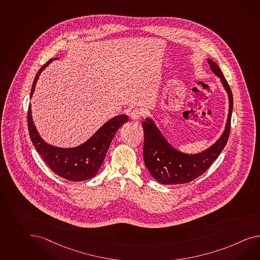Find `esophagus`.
<instances>
[{"label":"esophagus","mask_w":260,"mask_h":260,"mask_svg":"<svg viewBox=\"0 0 260 260\" xmlns=\"http://www.w3.org/2000/svg\"><path fill=\"white\" fill-rule=\"evenodd\" d=\"M144 115V111L140 108H134L130 111V118L133 120H140L141 116Z\"/></svg>","instance_id":"obj_1"}]
</instances>
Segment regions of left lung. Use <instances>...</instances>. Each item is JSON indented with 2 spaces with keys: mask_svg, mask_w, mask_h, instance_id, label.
Listing matches in <instances>:
<instances>
[{
  "mask_svg": "<svg viewBox=\"0 0 260 260\" xmlns=\"http://www.w3.org/2000/svg\"><path fill=\"white\" fill-rule=\"evenodd\" d=\"M210 70L220 77L229 100V110L225 128L219 140L205 151L186 153L178 151L167 140L151 118L142 122L144 130L143 157L148 171L154 179L164 185L186 184L199 177L207 171L226 145L230 134L233 110V95L220 67L212 59H207Z\"/></svg>",
  "mask_w": 260,
  "mask_h": 260,
  "instance_id": "8db88e82",
  "label": "left lung"
}]
</instances>
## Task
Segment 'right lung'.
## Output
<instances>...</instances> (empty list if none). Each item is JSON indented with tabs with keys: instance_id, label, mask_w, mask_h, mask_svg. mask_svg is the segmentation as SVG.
<instances>
[{
	"instance_id": "1",
	"label": "right lung",
	"mask_w": 260,
	"mask_h": 260,
	"mask_svg": "<svg viewBox=\"0 0 260 260\" xmlns=\"http://www.w3.org/2000/svg\"><path fill=\"white\" fill-rule=\"evenodd\" d=\"M56 59L57 57L49 60L39 71L34 79L30 99L33 96L36 84L40 74L52 61ZM127 120V115L122 114L116 116L107 120L105 124H103V126H101L93 134V136H91L79 146L61 148L47 143L40 137L34 124L31 105H29L27 114L29 135L38 153H40V156L46 162L47 165L50 167L53 173L64 179L74 182L90 179L97 174L105 160L107 150L110 146L115 134Z\"/></svg>"
}]
</instances>
